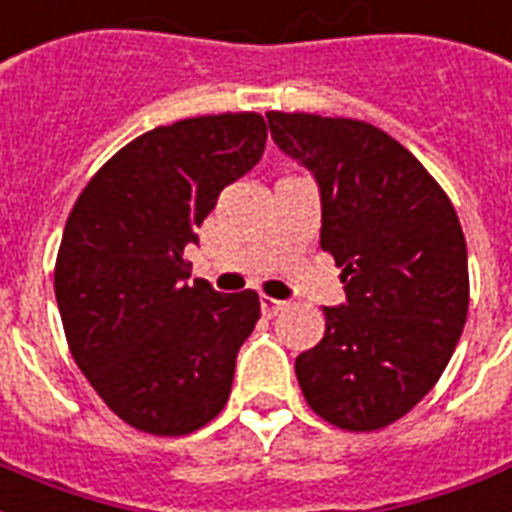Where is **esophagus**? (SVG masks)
Returning <instances> with one entry per match:
<instances>
[{"mask_svg":"<svg viewBox=\"0 0 512 512\" xmlns=\"http://www.w3.org/2000/svg\"><path fill=\"white\" fill-rule=\"evenodd\" d=\"M288 302H280V299L261 297V313L264 315H278L280 310H286Z\"/></svg>","mask_w":512,"mask_h":512,"instance_id":"esophagus-1","label":"esophagus"}]
</instances>
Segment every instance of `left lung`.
<instances>
[{
    "label": "left lung",
    "mask_w": 512,
    "mask_h": 512,
    "mask_svg": "<svg viewBox=\"0 0 512 512\" xmlns=\"http://www.w3.org/2000/svg\"><path fill=\"white\" fill-rule=\"evenodd\" d=\"M280 151L321 188V248L348 305L324 307L321 343L299 353L313 413L375 432L432 391L470 307L467 242L440 183L391 134L353 118L267 113Z\"/></svg>",
    "instance_id": "left-lung-1"
}]
</instances>
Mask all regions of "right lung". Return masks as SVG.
<instances>
[{"instance_id":"1","label":"right lung","mask_w":512,"mask_h":512,"mask_svg":"<svg viewBox=\"0 0 512 512\" xmlns=\"http://www.w3.org/2000/svg\"><path fill=\"white\" fill-rule=\"evenodd\" d=\"M264 142L259 113L156 126L105 161L69 213L53 270L69 353L140 432H197L232 394L259 294L188 286L183 248L224 186L256 167Z\"/></svg>"}]
</instances>
